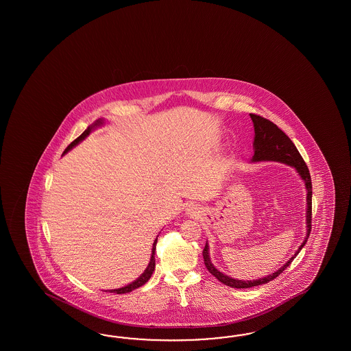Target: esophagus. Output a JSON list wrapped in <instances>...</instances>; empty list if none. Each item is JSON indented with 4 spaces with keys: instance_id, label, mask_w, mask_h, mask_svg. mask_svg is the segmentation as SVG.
<instances>
[{
    "instance_id": "esophagus-1",
    "label": "esophagus",
    "mask_w": 351,
    "mask_h": 351,
    "mask_svg": "<svg viewBox=\"0 0 351 351\" xmlns=\"http://www.w3.org/2000/svg\"><path fill=\"white\" fill-rule=\"evenodd\" d=\"M197 211H198V208H197V207H194V204L189 206V208H188V213H195Z\"/></svg>"
}]
</instances>
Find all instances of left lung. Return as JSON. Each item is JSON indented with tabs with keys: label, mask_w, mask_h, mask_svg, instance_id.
Segmentation results:
<instances>
[{
	"label": "left lung",
	"mask_w": 351,
	"mask_h": 351,
	"mask_svg": "<svg viewBox=\"0 0 351 351\" xmlns=\"http://www.w3.org/2000/svg\"><path fill=\"white\" fill-rule=\"evenodd\" d=\"M254 122V128H255V141H254V148H255V154L252 157L254 162L258 160H276V162H283L286 165H289L292 167H295L298 170V175L302 178V180L305 181L306 185V191H308V213H306V223H308V237L305 238V241L302 242V245H300L298 252L292 256L287 261L286 265L282 266L279 270H276V273L265 276V278H260L256 280H238L225 276L223 273H220L215 266L213 265L210 256H208V245H204L203 248V260H204V265L207 267V270L213 274L217 280H220L225 286L233 288H251L260 286V285H265L267 282L276 279V276H280L289 264L293 261V258L298 255V252L301 251V248L308 242V234L311 232V195H313V188H311V178H310V172H308V166L305 163L304 158L301 157V154L298 153V148L295 147V144L292 143V140L288 138L287 135L274 125L271 121L261 117L258 114H250Z\"/></svg>",
	"instance_id": "obj_1"
}]
</instances>
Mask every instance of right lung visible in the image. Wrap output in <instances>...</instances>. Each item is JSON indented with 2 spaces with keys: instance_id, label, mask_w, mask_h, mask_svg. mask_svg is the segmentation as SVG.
Wrapping results in <instances>:
<instances>
[{
  "instance_id": "add662e5",
  "label": "right lung",
  "mask_w": 351,
  "mask_h": 351,
  "mask_svg": "<svg viewBox=\"0 0 351 351\" xmlns=\"http://www.w3.org/2000/svg\"><path fill=\"white\" fill-rule=\"evenodd\" d=\"M103 122H101V119H99V121H96L95 125H93V126H90V128H87V130H85L78 138L73 140L66 149L64 150V153H66L69 149L73 148L75 145H77L81 140H84V138L90 134V131L93 130V128H95V126H99V125H101ZM156 245H157V239L154 241V243H153V248H152V257H150V263H149L148 267L145 269V271L140 276V278H138L135 282H132L131 285H128L126 287L118 288V289H112V291H109V292H113V293H128V292H131V291H134V289H136V288L141 287L143 285H145L147 282L149 280V278L152 276L153 274V271H154V266H156V257H154V254H156Z\"/></svg>"
}]
</instances>
